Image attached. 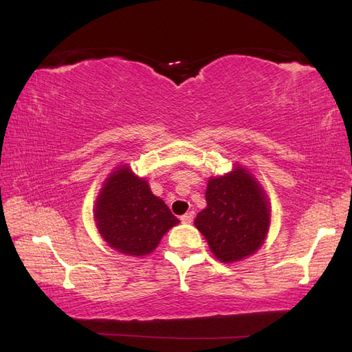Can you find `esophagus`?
Returning a JSON list of instances; mask_svg holds the SVG:
<instances>
[{"instance_id":"esophagus-1","label":"esophagus","mask_w":352,"mask_h":352,"mask_svg":"<svg viewBox=\"0 0 352 352\" xmlns=\"http://www.w3.org/2000/svg\"><path fill=\"white\" fill-rule=\"evenodd\" d=\"M193 216H195L193 211H189V213H186V214H183L182 217H179V220H182L183 223H192Z\"/></svg>"}]
</instances>
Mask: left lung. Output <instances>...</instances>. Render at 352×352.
I'll return each instance as SVG.
<instances>
[{"label":"left lung","mask_w":352,"mask_h":352,"mask_svg":"<svg viewBox=\"0 0 352 352\" xmlns=\"http://www.w3.org/2000/svg\"><path fill=\"white\" fill-rule=\"evenodd\" d=\"M207 208L195 219L211 252L222 263L252 255L264 243L270 226V207L256 179L236 166L231 174L210 178Z\"/></svg>","instance_id":"1"}]
</instances>
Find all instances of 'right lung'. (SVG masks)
<instances>
[{"mask_svg":"<svg viewBox=\"0 0 352 352\" xmlns=\"http://www.w3.org/2000/svg\"><path fill=\"white\" fill-rule=\"evenodd\" d=\"M94 217L104 241L133 256L148 255L169 228L179 222L166 204L151 193L145 179L127 166L106 179Z\"/></svg>","mask_w":352,"mask_h":352,"instance_id":"1","label":"right lung"}]
</instances>
